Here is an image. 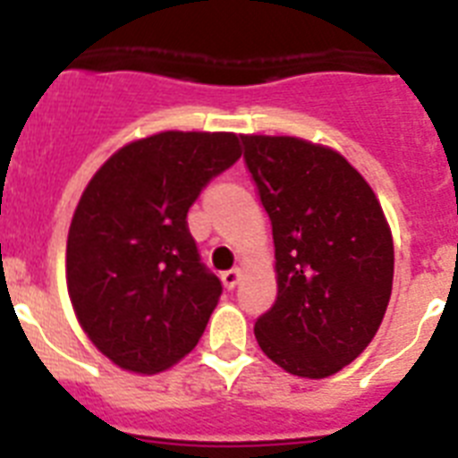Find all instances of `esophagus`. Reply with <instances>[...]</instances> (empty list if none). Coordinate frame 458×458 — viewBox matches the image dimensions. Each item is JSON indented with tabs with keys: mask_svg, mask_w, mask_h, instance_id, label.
Wrapping results in <instances>:
<instances>
[{
	"mask_svg": "<svg viewBox=\"0 0 458 458\" xmlns=\"http://www.w3.org/2000/svg\"><path fill=\"white\" fill-rule=\"evenodd\" d=\"M220 279H222V284H225V289L232 291L233 286H236L238 282H241V270H238V268L225 270V273L220 275Z\"/></svg>",
	"mask_w": 458,
	"mask_h": 458,
	"instance_id": "34e87169",
	"label": "esophagus"
}]
</instances>
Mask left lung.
I'll list each match as a JSON object with an SVG mask.
<instances>
[{
	"mask_svg": "<svg viewBox=\"0 0 458 458\" xmlns=\"http://www.w3.org/2000/svg\"><path fill=\"white\" fill-rule=\"evenodd\" d=\"M242 160L273 225L277 298L254 323L275 365L326 378L353 362L387 310L394 248L374 190L337 151L242 135Z\"/></svg>",
	"mask_w": 458,
	"mask_h": 458,
	"instance_id": "1",
	"label": "left lung"
}]
</instances>
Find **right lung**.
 I'll return each mask as SVG.
<instances>
[{
	"instance_id": "obj_1",
	"label": "right lung",
	"mask_w": 458,
	"mask_h": 458,
	"mask_svg": "<svg viewBox=\"0 0 458 458\" xmlns=\"http://www.w3.org/2000/svg\"><path fill=\"white\" fill-rule=\"evenodd\" d=\"M238 157L233 132L167 131L116 151L89 181L68 232V295L121 369H167L204 335L222 284L185 217Z\"/></svg>"
}]
</instances>
